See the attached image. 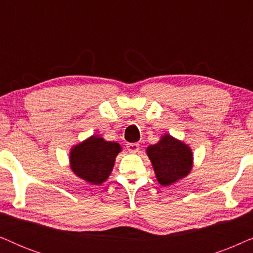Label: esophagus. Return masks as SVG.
<instances>
[{
	"mask_svg": "<svg viewBox=\"0 0 253 253\" xmlns=\"http://www.w3.org/2000/svg\"><path fill=\"white\" fill-rule=\"evenodd\" d=\"M126 148L127 151L131 152V153H136L139 150V144L137 143H130V144H126Z\"/></svg>",
	"mask_w": 253,
	"mask_h": 253,
	"instance_id": "obj_1",
	"label": "esophagus"
}]
</instances>
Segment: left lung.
Returning <instances> with one entry per match:
<instances>
[{"label": "left lung", "instance_id": "obj_1", "mask_svg": "<svg viewBox=\"0 0 253 253\" xmlns=\"http://www.w3.org/2000/svg\"><path fill=\"white\" fill-rule=\"evenodd\" d=\"M155 175L161 185H169L189 174L192 153L185 144L166 134L158 144L147 148Z\"/></svg>", "mask_w": 253, "mask_h": 253}]
</instances>
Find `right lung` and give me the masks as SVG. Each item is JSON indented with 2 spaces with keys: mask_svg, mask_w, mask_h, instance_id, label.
Wrapping results in <instances>:
<instances>
[{
  "mask_svg": "<svg viewBox=\"0 0 253 253\" xmlns=\"http://www.w3.org/2000/svg\"><path fill=\"white\" fill-rule=\"evenodd\" d=\"M120 151L121 146L117 143L92 136L72 148L71 169L85 181L92 184H101L112 172L115 158Z\"/></svg>",
  "mask_w": 253,
  "mask_h": 253,
  "instance_id": "add662e5",
  "label": "right lung"
}]
</instances>
